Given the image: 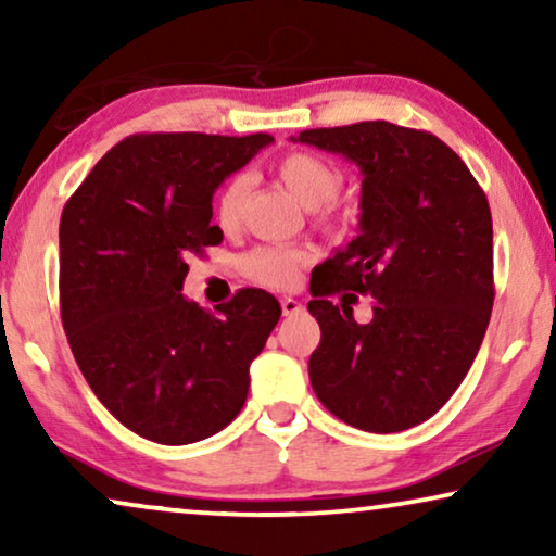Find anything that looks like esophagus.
Instances as JSON below:
<instances>
[{
  "label": "esophagus",
  "mask_w": 556,
  "mask_h": 556,
  "mask_svg": "<svg viewBox=\"0 0 556 556\" xmlns=\"http://www.w3.org/2000/svg\"><path fill=\"white\" fill-rule=\"evenodd\" d=\"M280 308H283V316H299L303 311L301 301L291 299V295H288V299H280Z\"/></svg>",
  "instance_id": "1"
}]
</instances>
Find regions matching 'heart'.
Here are the masks:
<instances>
[{
    "mask_svg": "<svg viewBox=\"0 0 556 556\" xmlns=\"http://www.w3.org/2000/svg\"><path fill=\"white\" fill-rule=\"evenodd\" d=\"M276 174L303 207L316 212V219L324 227H337L344 223L346 210L333 202V197L341 189V181H344L339 166L311 154V151H291V154H286L276 164ZM245 192V177H230L219 187L215 197V217L225 232H232L240 227ZM306 263L308 255L299 248L257 245L242 257V270H245L250 280H255L261 286L291 288L299 283L301 270Z\"/></svg>",
    "mask_w": 556,
    "mask_h": 556,
    "instance_id": "obj_1",
    "label": "heart"
}]
</instances>
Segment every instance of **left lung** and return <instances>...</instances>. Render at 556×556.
Instances as JSON below:
<instances>
[{
    "mask_svg": "<svg viewBox=\"0 0 556 556\" xmlns=\"http://www.w3.org/2000/svg\"><path fill=\"white\" fill-rule=\"evenodd\" d=\"M301 143L362 169L359 235L311 276L321 341L308 377L352 428L400 432L438 413L468 375L493 306V225L481 185L455 151L390 121L308 128ZM354 290L376 299L353 321Z\"/></svg>",
    "mask_w": 556,
    "mask_h": 556,
    "instance_id": "1",
    "label": "left lung"
}]
</instances>
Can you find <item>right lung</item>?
<instances>
[{"label":"right lung","instance_id":"obj_1","mask_svg":"<svg viewBox=\"0 0 556 556\" xmlns=\"http://www.w3.org/2000/svg\"><path fill=\"white\" fill-rule=\"evenodd\" d=\"M273 136L134 134L75 189L60 217V316L103 407L136 435L187 445L245 405L250 362L280 318L240 288L215 311L181 295L187 257L219 245L212 194Z\"/></svg>","mask_w":556,"mask_h":556}]
</instances>
